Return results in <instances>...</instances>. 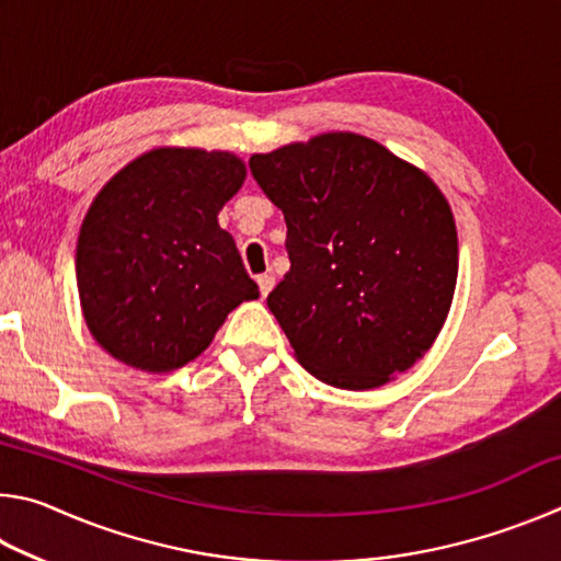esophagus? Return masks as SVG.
Listing matches in <instances>:
<instances>
[{"label": "esophagus", "mask_w": 561, "mask_h": 561, "mask_svg": "<svg viewBox=\"0 0 561 561\" xmlns=\"http://www.w3.org/2000/svg\"><path fill=\"white\" fill-rule=\"evenodd\" d=\"M257 284H260L262 297H267V294H270V291H272V287H274V277H272V274H260V277H257Z\"/></svg>", "instance_id": "obj_1"}]
</instances>
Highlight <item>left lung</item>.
I'll return each instance as SVG.
<instances>
[{
  "label": "left lung",
  "mask_w": 561,
  "mask_h": 561,
  "mask_svg": "<svg viewBox=\"0 0 561 561\" xmlns=\"http://www.w3.org/2000/svg\"><path fill=\"white\" fill-rule=\"evenodd\" d=\"M284 213L291 267L267 307L319 381L366 391L440 334L458 279V232L438 185L371 138L324 133L250 158Z\"/></svg>",
  "instance_id": "8db88e82"
}]
</instances>
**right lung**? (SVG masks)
<instances>
[{"label": "right lung", "instance_id": "right-lung-1", "mask_svg": "<svg viewBox=\"0 0 561 561\" xmlns=\"http://www.w3.org/2000/svg\"><path fill=\"white\" fill-rule=\"evenodd\" d=\"M244 175L232 153L156 148L103 185L81 225L76 284L87 327L113 358L175 371L234 307L260 297L217 225Z\"/></svg>", "mask_w": 561, "mask_h": 561}]
</instances>
